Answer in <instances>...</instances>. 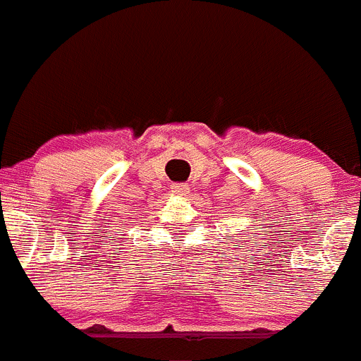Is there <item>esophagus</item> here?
Returning a JSON list of instances; mask_svg holds the SVG:
<instances>
[{"label": "esophagus", "instance_id": "esophagus-1", "mask_svg": "<svg viewBox=\"0 0 361 361\" xmlns=\"http://www.w3.org/2000/svg\"><path fill=\"white\" fill-rule=\"evenodd\" d=\"M171 193L177 195V197H186V195L190 193V188H188L186 184H173V186H171Z\"/></svg>", "mask_w": 361, "mask_h": 361}]
</instances>
